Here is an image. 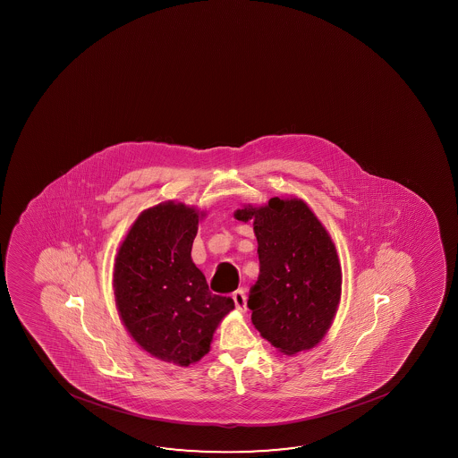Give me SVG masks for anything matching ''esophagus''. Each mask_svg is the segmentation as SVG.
<instances>
[{
  "instance_id": "esophagus-1",
  "label": "esophagus",
  "mask_w": 458,
  "mask_h": 458,
  "mask_svg": "<svg viewBox=\"0 0 458 458\" xmlns=\"http://www.w3.org/2000/svg\"><path fill=\"white\" fill-rule=\"evenodd\" d=\"M233 301H234V307L241 313H246L248 311V303H246V293L242 289L240 291H236V293H233Z\"/></svg>"
}]
</instances>
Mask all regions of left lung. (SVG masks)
Returning a JSON list of instances; mask_svg holds the SVG:
<instances>
[{
    "label": "left lung",
    "instance_id": "1",
    "mask_svg": "<svg viewBox=\"0 0 458 458\" xmlns=\"http://www.w3.org/2000/svg\"><path fill=\"white\" fill-rule=\"evenodd\" d=\"M233 216L252 222L259 244L260 275L248 301L255 329L287 356L315 348L342 295V267L329 232L297 196L246 204Z\"/></svg>",
    "mask_w": 458,
    "mask_h": 458
}]
</instances>
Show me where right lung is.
<instances>
[{
	"label": "right lung",
	"instance_id": "right-lung-1",
	"mask_svg": "<svg viewBox=\"0 0 458 458\" xmlns=\"http://www.w3.org/2000/svg\"><path fill=\"white\" fill-rule=\"evenodd\" d=\"M206 210L163 201L140 212L114 257L113 291L121 321L143 352L182 368L208 354L233 308L209 293L191 246Z\"/></svg>",
	"mask_w": 458,
	"mask_h": 458
}]
</instances>
